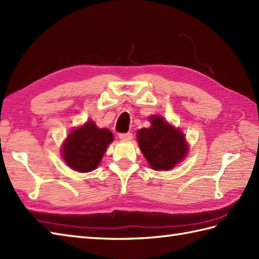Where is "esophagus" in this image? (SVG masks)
<instances>
[{
	"mask_svg": "<svg viewBox=\"0 0 259 259\" xmlns=\"http://www.w3.org/2000/svg\"><path fill=\"white\" fill-rule=\"evenodd\" d=\"M119 138L121 140H131L133 139V134L131 133H126V134H120Z\"/></svg>",
	"mask_w": 259,
	"mask_h": 259,
	"instance_id": "1",
	"label": "esophagus"
}]
</instances>
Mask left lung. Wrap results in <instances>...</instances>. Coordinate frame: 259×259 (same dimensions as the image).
I'll use <instances>...</instances> for the list:
<instances>
[{
    "label": "left lung",
    "instance_id": "1",
    "mask_svg": "<svg viewBox=\"0 0 259 259\" xmlns=\"http://www.w3.org/2000/svg\"><path fill=\"white\" fill-rule=\"evenodd\" d=\"M151 125L137 134L141 153L155 170H169L184 159L189 145L181 129L169 124L160 115H151Z\"/></svg>",
    "mask_w": 259,
    "mask_h": 259
}]
</instances>
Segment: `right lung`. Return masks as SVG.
<instances>
[{"label":"right lung","mask_w":259,"mask_h":259,"mask_svg":"<svg viewBox=\"0 0 259 259\" xmlns=\"http://www.w3.org/2000/svg\"><path fill=\"white\" fill-rule=\"evenodd\" d=\"M113 135L108 129H100L92 120L78 126L68 135L62 147V155L70 168L89 173L101 163Z\"/></svg>","instance_id":"right-lung-1"}]
</instances>
